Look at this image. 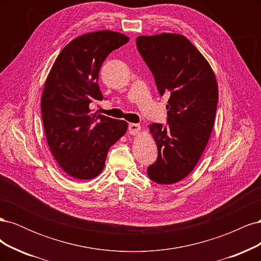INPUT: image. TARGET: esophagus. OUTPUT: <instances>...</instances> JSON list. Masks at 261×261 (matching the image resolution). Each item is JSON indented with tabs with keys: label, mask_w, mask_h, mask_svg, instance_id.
<instances>
[{
	"label": "esophagus",
	"mask_w": 261,
	"mask_h": 261,
	"mask_svg": "<svg viewBox=\"0 0 261 261\" xmlns=\"http://www.w3.org/2000/svg\"><path fill=\"white\" fill-rule=\"evenodd\" d=\"M140 132V125L137 123H130L128 125V133L130 135H136Z\"/></svg>",
	"instance_id": "1"
}]
</instances>
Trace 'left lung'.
<instances>
[{
  "instance_id": "8db88e82",
  "label": "left lung",
  "mask_w": 261,
  "mask_h": 261,
  "mask_svg": "<svg viewBox=\"0 0 261 261\" xmlns=\"http://www.w3.org/2000/svg\"><path fill=\"white\" fill-rule=\"evenodd\" d=\"M136 44L160 96H170L167 124L149 126L158 158L147 173L158 184H173L193 171L208 144L219 99L216 76L181 35L140 36Z\"/></svg>"
}]
</instances>
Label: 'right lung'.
Segmentation results:
<instances>
[{"mask_svg":"<svg viewBox=\"0 0 261 261\" xmlns=\"http://www.w3.org/2000/svg\"><path fill=\"white\" fill-rule=\"evenodd\" d=\"M129 38L100 30L70 41L46 78L41 99L45 137L54 159L68 175L90 179L103 170L108 151L127 130V123L91 113L103 100L98 80L102 63Z\"/></svg>","mask_w":261,"mask_h":261,"instance_id":"add662e5","label":"right lung"}]
</instances>
